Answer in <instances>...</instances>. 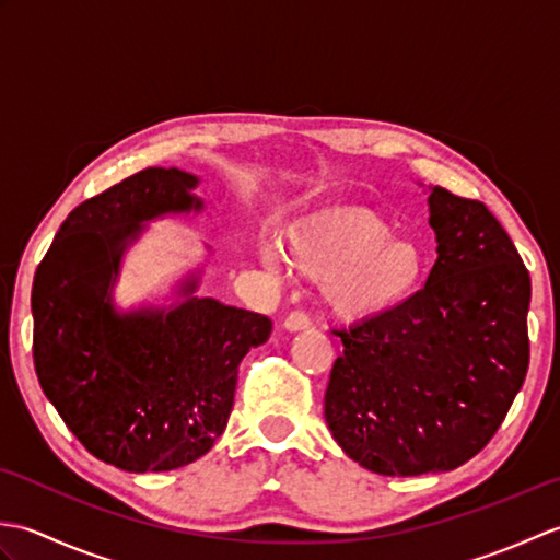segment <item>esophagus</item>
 <instances>
[{"instance_id": "34e87169", "label": "esophagus", "mask_w": 560, "mask_h": 560, "mask_svg": "<svg viewBox=\"0 0 560 560\" xmlns=\"http://www.w3.org/2000/svg\"><path fill=\"white\" fill-rule=\"evenodd\" d=\"M311 325H313L311 317H307V313H303V311H293L287 315V319H283V327H287L289 331H299V329H305Z\"/></svg>"}]
</instances>
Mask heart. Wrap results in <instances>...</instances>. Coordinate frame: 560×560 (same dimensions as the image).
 <instances>
[{"label": "heart", "mask_w": 560, "mask_h": 560, "mask_svg": "<svg viewBox=\"0 0 560 560\" xmlns=\"http://www.w3.org/2000/svg\"><path fill=\"white\" fill-rule=\"evenodd\" d=\"M389 235V225L365 209L325 211L289 233V259L305 277L325 279L335 313L377 315L407 299L423 277L419 247Z\"/></svg>", "instance_id": "b5f03b06"}]
</instances>
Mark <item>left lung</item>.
Returning <instances> with one entry per match:
<instances>
[{"instance_id":"8db88e82","label":"left lung","mask_w":560,"mask_h":560,"mask_svg":"<svg viewBox=\"0 0 560 560\" xmlns=\"http://www.w3.org/2000/svg\"><path fill=\"white\" fill-rule=\"evenodd\" d=\"M438 259L407 301L339 327L325 419L383 477L450 471L489 445L529 368V271L491 209L435 185Z\"/></svg>"}]
</instances>
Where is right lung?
Here are the masks:
<instances>
[{"instance_id": "right-lung-1", "label": "right lung", "mask_w": 560, "mask_h": 560, "mask_svg": "<svg viewBox=\"0 0 560 560\" xmlns=\"http://www.w3.org/2000/svg\"><path fill=\"white\" fill-rule=\"evenodd\" d=\"M197 177L144 168L69 213L33 279V361L45 397L93 457L168 471L207 455L233 409L237 365L271 335L267 315L189 299L115 315L105 301L139 223L199 209Z\"/></svg>"}]
</instances>
